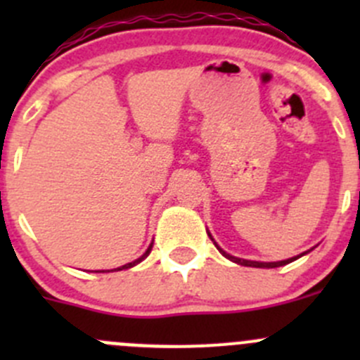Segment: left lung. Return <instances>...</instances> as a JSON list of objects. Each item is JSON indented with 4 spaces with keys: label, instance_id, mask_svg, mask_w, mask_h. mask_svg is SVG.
<instances>
[{
    "label": "left lung",
    "instance_id": "8db88e82",
    "mask_svg": "<svg viewBox=\"0 0 360 360\" xmlns=\"http://www.w3.org/2000/svg\"><path fill=\"white\" fill-rule=\"evenodd\" d=\"M210 237V235H209ZM214 244H216V242H214ZM216 248L219 249V252L223 254L224 257H228V259H231V261H235V263H238V264H244V266H254V268H277V266H284V264H288V263H291V261H294V259H297V257L300 256H296V257H291V259H284V261H277V263H259V261H248V259H240V257H235V256H230V254H226L224 252L223 249L219 248V245L216 244ZM304 254V252H303Z\"/></svg>",
    "mask_w": 360,
    "mask_h": 360
}]
</instances>
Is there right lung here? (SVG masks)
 <instances>
[{
    "label": "right lung",
    "mask_w": 360,
    "mask_h": 360,
    "mask_svg": "<svg viewBox=\"0 0 360 360\" xmlns=\"http://www.w3.org/2000/svg\"><path fill=\"white\" fill-rule=\"evenodd\" d=\"M151 248H153V245H150V248H148V250H146V252H144V254H143V256H141V257H139V259H136V261H132V263H127V264H123V266L116 268V271H118V270H125V268H132V266H136V264H137V263H141V261H143V259H144V257H146V256H148V254H150V252H151Z\"/></svg>",
    "instance_id": "1"
}]
</instances>
